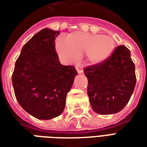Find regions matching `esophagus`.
<instances>
[{"label":"esophagus","mask_w":147,"mask_h":147,"mask_svg":"<svg viewBox=\"0 0 147 147\" xmlns=\"http://www.w3.org/2000/svg\"><path fill=\"white\" fill-rule=\"evenodd\" d=\"M76 69L77 72H78V73H79V74H81V73H82V72H83V69H81L80 67H76Z\"/></svg>","instance_id":"34e87169"}]
</instances>
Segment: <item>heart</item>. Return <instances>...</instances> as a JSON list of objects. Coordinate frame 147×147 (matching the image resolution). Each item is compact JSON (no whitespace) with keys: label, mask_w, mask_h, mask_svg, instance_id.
I'll return each instance as SVG.
<instances>
[{"label":"heart","mask_w":147,"mask_h":147,"mask_svg":"<svg viewBox=\"0 0 147 147\" xmlns=\"http://www.w3.org/2000/svg\"><path fill=\"white\" fill-rule=\"evenodd\" d=\"M55 49L61 61L65 64L76 62L84 55L86 63L98 64L110 57L115 49V41L107 35L76 31L69 34L67 40L58 38Z\"/></svg>","instance_id":"obj_1"}]
</instances>
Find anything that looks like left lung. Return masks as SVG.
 I'll return each mask as SVG.
<instances>
[{
  "instance_id": "8db88e82",
  "label": "left lung",
  "mask_w": 147,
  "mask_h": 147,
  "mask_svg": "<svg viewBox=\"0 0 147 147\" xmlns=\"http://www.w3.org/2000/svg\"><path fill=\"white\" fill-rule=\"evenodd\" d=\"M83 70L88 80L90 105L95 113H117L125 107L136 83V67L126 46H117L107 60Z\"/></svg>"
}]
</instances>
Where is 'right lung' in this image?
Returning <instances> with one entry per match:
<instances>
[{
  "mask_svg": "<svg viewBox=\"0 0 147 147\" xmlns=\"http://www.w3.org/2000/svg\"><path fill=\"white\" fill-rule=\"evenodd\" d=\"M59 34L45 28L34 34L24 45L11 76L19 104L40 120L61 115L77 75L74 66H64L59 61L55 50Z\"/></svg>",
  "mask_w": 147,
  "mask_h": 147,
  "instance_id": "obj_1",
  "label": "right lung"
}]
</instances>
